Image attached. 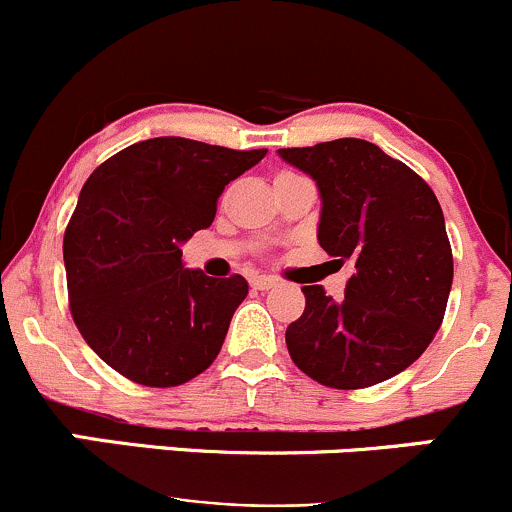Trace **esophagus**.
I'll return each instance as SVG.
<instances>
[{"instance_id": "1", "label": "esophagus", "mask_w": 512, "mask_h": 512, "mask_svg": "<svg viewBox=\"0 0 512 512\" xmlns=\"http://www.w3.org/2000/svg\"><path fill=\"white\" fill-rule=\"evenodd\" d=\"M276 286V278L271 276H254L251 278V288H256V291H268V288Z\"/></svg>"}]
</instances>
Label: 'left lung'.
Returning <instances> with one entry per match:
<instances>
[{"label": "left lung", "instance_id": "left-lung-1", "mask_svg": "<svg viewBox=\"0 0 512 512\" xmlns=\"http://www.w3.org/2000/svg\"><path fill=\"white\" fill-rule=\"evenodd\" d=\"M323 197L318 241L350 263L345 298L303 286L305 310L286 330L300 372L333 389H365L421 357L444 323L453 256L444 212L412 167L357 138L283 147Z\"/></svg>", "mask_w": 512, "mask_h": 512}]
</instances>
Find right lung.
<instances>
[{"label": "right lung", "mask_w": 512, "mask_h": 512, "mask_svg": "<svg viewBox=\"0 0 512 512\" xmlns=\"http://www.w3.org/2000/svg\"><path fill=\"white\" fill-rule=\"evenodd\" d=\"M263 155L152 138L86 179L63 263L73 323L105 365L145 387H177L217 360L249 283L189 271L179 246L212 224L226 184Z\"/></svg>", "instance_id": "right-lung-1"}]
</instances>
